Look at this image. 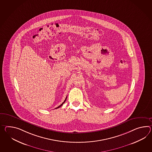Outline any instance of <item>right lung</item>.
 <instances>
[{"instance_id":"1","label":"right lung","mask_w":152,"mask_h":152,"mask_svg":"<svg viewBox=\"0 0 152 152\" xmlns=\"http://www.w3.org/2000/svg\"><path fill=\"white\" fill-rule=\"evenodd\" d=\"M66 98H67V96H66V99H65V100H64V102H63V103L61 104V105H59V107H56V109H58V108H59V107H61V106H62V105H63V104L64 103H65V101H66Z\"/></svg>"}]
</instances>
